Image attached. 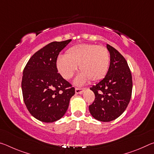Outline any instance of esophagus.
<instances>
[{
    "instance_id": "1",
    "label": "esophagus",
    "mask_w": 154,
    "mask_h": 154,
    "mask_svg": "<svg viewBox=\"0 0 154 154\" xmlns=\"http://www.w3.org/2000/svg\"><path fill=\"white\" fill-rule=\"evenodd\" d=\"M85 88H75V93L76 94H82L83 91L85 90Z\"/></svg>"
}]
</instances>
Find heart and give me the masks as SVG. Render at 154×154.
<instances>
[{
	"instance_id": "1",
	"label": "heart",
	"mask_w": 154,
	"mask_h": 154,
	"mask_svg": "<svg viewBox=\"0 0 154 154\" xmlns=\"http://www.w3.org/2000/svg\"><path fill=\"white\" fill-rule=\"evenodd\" d=\"M110 56L104 46L94 44H80L71 47L65 56L57 58L58 72L64 79L71 78L79 66L81 71L74 80L77 85H82L88 80L98 82L105 77L108 71Z\"/></svg>"
}]
</instances>
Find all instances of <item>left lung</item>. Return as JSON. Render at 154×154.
I'll return each instance as SVG.
<instances>
[{
    "mask_svg": "<svg viewBox=\"0 0 154 154\" xmlns=\"http://www.w3.org/2000/svg\"><path fill=\"white\" fill-rule=\"evenodd\" d=\"M110 65L105 77L90 88L95 99L89 106L90 114L98 121L108 122L126 110L132 95V79L126 59L113 47L106 45Z\"/></svg>",
    "mask_w": 154,
    "mask_h": 154,
    "instance_id": "left-lung-1",
    "label": "left lung"
}]
</instances>
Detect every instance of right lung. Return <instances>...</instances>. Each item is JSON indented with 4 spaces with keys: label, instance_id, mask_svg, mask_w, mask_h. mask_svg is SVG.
<instances>
[{
    "label": "right lung",
    "instance_id": "right-lung-1",
    "mask_svg": "<svg viewBox=\"0 0 154 154\" xmlns=\"http://www.w3.org/2000/svg\"><path fill=\"white\" fill-rule=\"evenodd\" d=\"M71 41H54L36 51L23 71L22 90L28 111L46 123L58 120L66 113L75 88L58 72L57 58Z\"/></svg>",
    "mask_w": 154,
    "mask_h": 154
}]
</instances>
